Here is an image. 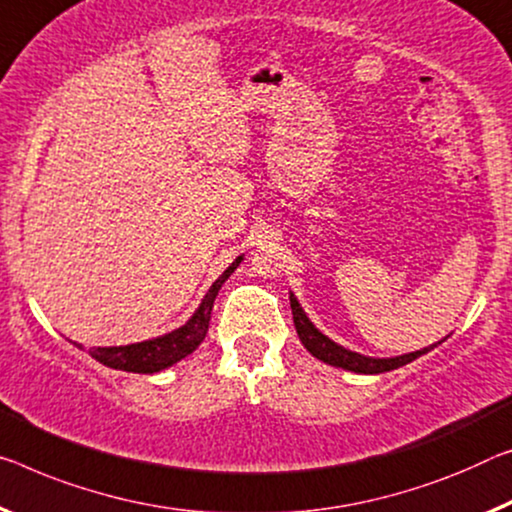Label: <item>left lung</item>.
<instances>
[{"label":"left lung","mask_w":512,"mask_h":512,"mask_svg":"<svg viewBox=\"0 0 512 512\" xmlns=\"http://www.w3.org/2000/svg\"><path fill=\"white\" fill-rule=\"evenodd\" d=\"M290 309H293V322H295L297 336H300L302 345L311 352L313 357L320 359L322 364L343 368V371H352L359 375H377V373L393 371V368L410 364V361L419 359L421 355L435 350L437 345H442L446 341V338H442V341L432 343V345H428V348L407 352V355H398V357H368V355H361V352L343 348L341 343H336L329 336L322 334L320 329L309 320V316H306V311L302 309L300 300H297L293 293H290Z\"/></svg>","instance_id":"1"}]
</instances>
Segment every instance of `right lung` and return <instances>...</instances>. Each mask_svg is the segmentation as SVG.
<instances>
[{"mask_svg": "<svg viewBox=\"0 0 512 512\" xmlns=\"http://www.w3.org/2000/svg\"><path fill=\"white\" fill-rule=\"evenodd\" d=\"M242 258L245 256L235 258V261L226 267L215 281H212V286L208 288V293L203 295L201 304L196 306V311L192 313L190 320H187L185 325H180L178 329H174V332L148 338V341H139V343L109 345V348H89V355L96 361H100L102 366L114 368V371L148 373V375L160 373L164 368L183 361L187 355H192V352L203 343V338H206L208 325H210V311H212V304H215V297L219 290H222L224 281L238 270ZM73 345L84 350L80 343H73Z\"/></svg>", "mask_w": 512, "mask_h": 512, "instance_id": "right-lung-1", "label": "right lung"}]
</instances>
